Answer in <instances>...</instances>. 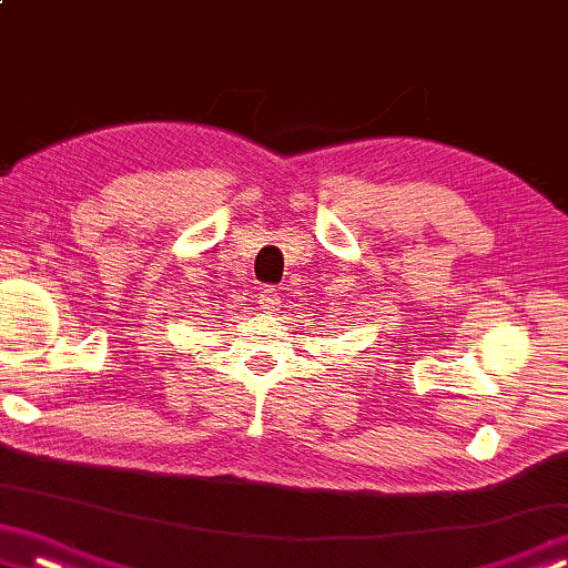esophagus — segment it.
Wrapping results in <instances>:
<instances>
[{"label":"esophagus","instance_id":"1","mask_svg":"<svg viewBox=\"0 0 568 568\" xmlns=\"http://www.w3.org/2000/svg\"><path fill=\"white\" fill-rule=\"evenodd\" d=\"M260 301H262V306H265L267 311H275L277 306H281V293H277L275 285H265L260 291Z\"/></svg>","mask_w":568,"mask_h":568}]
</instances>
